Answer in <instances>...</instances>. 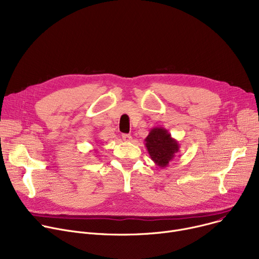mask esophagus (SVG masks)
I'll use <instances>...</instances> for the list:
<instances>
[{
  "mask_svg": "<svg viewBox=\"0 0 259 259\" xmlns=\"http://www.w3.org/2000/svg\"><path fill=\"white\" fill-rule=\"evenodd\" d=\"M122 140L125 142H130L132 140V137L130 134H122Z\"/></svg>",
  "mask_w": 259,
  "mask_h": 259,
  "instance_id": "1",
  "label": "esophagus"
}]
</instances>
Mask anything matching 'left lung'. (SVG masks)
I'll use <instances>...</instances> for the list:
<instances>
[{
  "instance_id": "8db88e82",
  "label": "left lung",
  "mask_w": 259,
  "mask_h": 259,
  "mask_svg": "<svg viewBox=\"0 0 259 259\" xmlns=\"http://www.w3.org/2000/svg\"><path fill=\"white\" fill-rule=\"evenodd\" d=\"M145 146L154 164L160 168L168 167L169 162L180 151V144L171 137L169 131L162 127L150 130L145 139Z\"/></svg>"
}]
</instances>
